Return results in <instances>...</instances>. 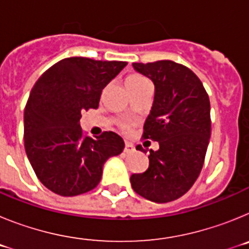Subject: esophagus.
Here are the masks:
<instances>
[{"instance_id":"1","label":"esophagus","mask_w":249,"mask_h":249,"mask_svg":"<svg viewBox=\"0 0 249 249\" xmlns=\"http://www.w3.org/2000/svg\"><path fill=\"white\" fill-rule=\"evenodd\" d=\"M135 151H136V148L133 144L128 143V142H126V143H124V152H126V153H132V152H135Z\"/></svg>"}]
</instances>
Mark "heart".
I'll return each instance as SVG.
<instances>
[{"label":"heart","mask_w":249,"mask_h":249,"mask_svg":"<svg viewBox=\"0 0 249 249\" xmlns=\"http://www.w3.org/2000/svg\"><path fill=\"white\" fill-rule=\"evenodd\" d=\"M147 82V80L144 78L143 76H141L138 73H131L126 77V80H124V85L126 87H133V86H138V85H142V83ZM124 131H129V124H124L123 126Z\"/></svg>","instance_id":"obj_1"}]
</instances>
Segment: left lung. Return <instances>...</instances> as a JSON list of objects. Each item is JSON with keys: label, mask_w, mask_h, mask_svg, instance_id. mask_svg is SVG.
Wrapping results in <instances>:
<instances>
[{"label": "left lung", "mask_w": 249, "mask_h": 249, "mask_svg": "<svg viewBox=\"0 0 249 249\" xmlns=\"http://www.w3.org/2000/svg\"><path fill=\"white\" fill-rule=\"evenodd\" d=\"M155 83V101L143 126V140L157 141L146 172L131 176L137 195L156 203L178 199L198 178L211 137V105L201 80L173 61L133 63ZM142 151V146H137Z\"/></svg>", "instance_id": "left-lung-1"}]
</instances>
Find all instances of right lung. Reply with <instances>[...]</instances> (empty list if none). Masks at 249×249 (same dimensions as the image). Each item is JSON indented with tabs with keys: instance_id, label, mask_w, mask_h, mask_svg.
<instances>
[{
	"instance_id": "obj_1",
	"label": "right lung",
	"mask_w": 249,
	"mask_h": 249,
	"mask_svg": "<svg viewBox=\"0 0 249 249\" xmlns=\"http://www.w3.org/2000/svg\"><path fill=\"white\" fill-rule=\"evenodd\" d=\"M126 65L70 57L35 83L25 107V148L37 178L56 195L73 197L96 188L106 160L124 148L114 132L85 136L80 118L98 108L103 89Z\"/></svg>"
}]
</instances>
